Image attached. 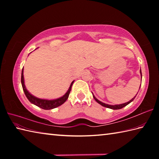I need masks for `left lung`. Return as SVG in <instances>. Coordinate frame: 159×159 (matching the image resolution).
Here are the masks:
<instances>
[{
  "label": "left lung",
  "mask_w": 159,
  "mask_h": 159,
  "mask_svg": "<svg viewBox=\"0 0 159 159\" xmlns=\"http://www.w3.org/2000/svg\"><path fill=\"white\" fill-rule=\"evenodd\" d=\"M140 73H141V70H140ZM139 88H140V87H139ZM93 98L95 99V100L96 101V102L98 103H99L100 105H102V106H103L104 107H107V108H109V109H113V110H117V109H121V108H123L124 107H126V105H128V104H129V103H130L132 101H133V100L134 99V98H135L136 96H134L133 99H131L130 101H128V102L124 103V104H116V105H110V104H105V103H103L102 102H100V100H98L93 95Z\"/></svg>",
  "instance_id": "left-lung-1"
}]
</instances>
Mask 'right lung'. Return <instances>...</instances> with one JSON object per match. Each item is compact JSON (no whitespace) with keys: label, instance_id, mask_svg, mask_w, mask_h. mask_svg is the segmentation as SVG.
<instances>
[{"label":"right lung","instance_id":"obj_1","mask_svg":"<svg viewBox=\"0 0 159 159\" xmlns=\"http://www.w3.org/2000/svg\"><path fill=\"white\" fill-rule=\"evenodd\" d=\"M73 83H74V81H72V83H71L69 89H68V90H67V92L66 93L65 95L63 96L62 97L59 98H57V99H55V100L40 99V98H36L34 96L31 95V94L28 92L27 89H26V87H25V80H24L23 68H22V70L21 83H22L23 91H24V92H25L26 98H27L28 100L31 103H33V104H35V105L38 106L40 108H42V109H43L49 110V109H55V108L61 106V104H63L64 102H65L67 100V99L68 98V96L70 95L71 89H72V86L73 85Z\"/></svg>","mask_w":159,"mask_h":159}]
</instances>
